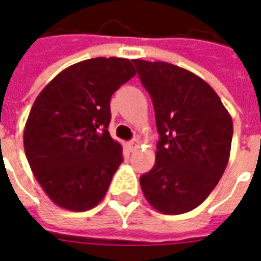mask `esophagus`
Wrapping results in <instances>:
<instances>
[{"instance_id":"1","label":"esophagus","mask_w":261,"mask_h":261,"mask_svg":"<svg viewBox=\"0 0 261 261\" xmlns=\"http://www.w3.org/2000/svg\"><path fill=\"white\" fill-rule=\"evenodd\" d=\"M127 147H128V149L133 152V151H136L137 148L140 147V141H138V140H133V141H130L127 144Z\"/></svg>"}]
</instances>
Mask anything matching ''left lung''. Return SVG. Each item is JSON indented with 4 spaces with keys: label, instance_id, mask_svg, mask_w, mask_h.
Listing matches in <instances>:
<instances>
[{
    "label": "left lung",
    "instance_id": "8db88e82",
    "mask_svg": "<svg viewBox=\"0 0 261 261\" xmlns=\"http://www.w3.org/2000/svg\"><path fill=\"white\" fill-rule=\"evenodd\" d=\"M151 95L159 141L156 159L140 177L147 201L176 215L198 207L228 165L232 117L207 82L164 61L133 60Z\"/></svg>",
    "mask_w": 261,
    "mask_h": 261
}]
</instances>
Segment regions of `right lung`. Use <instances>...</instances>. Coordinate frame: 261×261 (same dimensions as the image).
Wrapping results in <instances>:
<instances>
[{"mask_svg":"<svg viewBox=\"0 0 261 261\" xmlns=\"http://www.w3.org/2000/svg\"><path fill=\"white\" fill-rule=\"evenodd\" d=\"M136 75L133 61L96 57L71 65L31 109L23 147L33 175L59 207L86 211L102 201L123 149L108 131L110 97Z\"/></svg>","mask_w":261,"mask_h":261,"instance_id":"obj_1","label":"right lung"}]
</instances>
